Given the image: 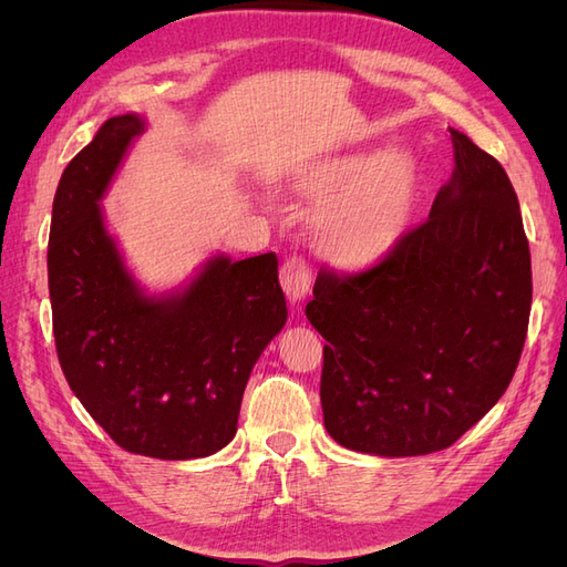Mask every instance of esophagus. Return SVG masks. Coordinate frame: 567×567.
I'll return each instance as SVG.
<instances>
[{"mask_svg": "<svg viewBox=\"0 0 567 567\" xmlns=\"http://www.w3.org/2000/svg\"><path fill=\"white\" fill-rule=\"evenodd\" d=\"M281 286L290 302H300L310 296L312 288V269L300 257H288L281 267Z\"/></svg>", "mask_w": 567, "mask_h": 567, "instance_id": "esophagus-1", "label": "esophagus"}]
</instances>
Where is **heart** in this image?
I'll return each mask as SVG.
<instances>
[{
    "instance_id": "heart-1",
    "label": "heart",
    "mask_w": 567,
    "mask_h": 567,
    "mask_svg": "<svg viewBox=\"0 0 567 567\" xmlns=\"http://www.w3.org/2000/svg\"><path fill=\"white\" fill-rule=\"evenodd\" d=\"M416 188V165L400 148L340 153L296 179V192L317 203L312 234L319 255L342 265L373 260L398 241Z\"/></svg>"
}]
</instances>
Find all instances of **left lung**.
I'll use <instances>...</instances> for the list:
<instances>
[{"instance_id": "1", "label": "left lung", "mask_w": 567, "mask_h": 567, "mask_svg": "<svg viewBox=\"0 0 567 567\" xmlns=\"http://www.w3.org/2000/svg\"><path fill=\"white\" fill-rule=\"evenodd\" d=\"M454 173L423 225L359 274L321 269L307 319L326 338L321 409L352 452L447 450L499 402L532 305L518 196L499 161L450 130Z\"/></svg>"}]
</instances>
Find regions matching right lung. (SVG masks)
<instances>
[{
  "label": "right lung",
  "mask_w": 567,
  "mask_h": 567,
  "mask_svg": "<svg viewBox=\"0 0 567 567\" xmlns=\"http://www.w3.org/2000/svg\"><path fill=\"white\" fill-rule=\"evenodd\" d=\"M146 130L109 117L63 169L49 231V298L68 385L115 444L186 461L234 440L244 390L288 317L274 252H217L179 288L148 293L106 227L101 200Z\"/></svg>",
  "instance_id": "add662e5"
}]
</instances>
